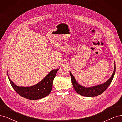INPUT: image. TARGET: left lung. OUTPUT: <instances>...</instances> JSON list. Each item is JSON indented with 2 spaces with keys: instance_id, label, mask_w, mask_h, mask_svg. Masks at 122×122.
I'll use <instances>...</instances> for the list:
<instances>
[{
  "instance_id": "left-lung-1",
  "label": "left lung",
  "mask_w": 122,
  "mask_h": 122,
  "mask_svg": "<svg viewBox=\"0 0 122 122\" xmlns=\"http://www.w3.org/2000/svg\"><path fill=\"white\" fill-rule=\"evenodd\" d=\"M116 72V65L115 62H114V71L111 77L105 82L104 83L98 85L97 86H95L92 87H84L81 85L79 84L76 82V81L74 77L72 74L71 72L70 73V76L71 77V81L73 84V86L75 91L77 93L80 94V95L86 97H94L100 95L102 93H103L107 88L109 85L111 83L112 80L113 78V77Z\"/></svg>"
}]
</instances>
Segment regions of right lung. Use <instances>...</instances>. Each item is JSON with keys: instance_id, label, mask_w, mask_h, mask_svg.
Here are the masks:
<instances>
[{"instance_id": "1", "label": "right lung", "mask_w": 122, "mask_h": 122, "mask_svg": "<svg viewBox=\"0 0 122 122\" xmlns=\"http://www.w3.org/2000/svg\"><path fill=\"white\" fill-rule=\"evenodd\" d=\"M59 69L51 71L41 81L30 87H19L14 84L9 77L11 86L21 96L29 100H38L48 95L52 90V83Z\"/></svg>"}]
</instances>
